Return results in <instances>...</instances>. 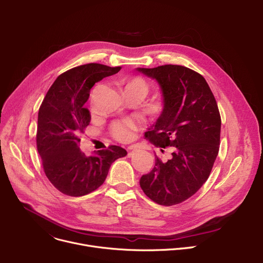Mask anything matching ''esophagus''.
I'll return each mask as SVG.
<instances>
[{
    "instance_id": "esophagus-1",
    "label": "esophagus",
    "mask_w": 263,
    "mask_h": 263,
    "mask_svg": "<svg viewBox=\"0 0 263 263\" xmlns=\"http://www.w3.org/2000/svg\"><path fill=\"white\" fill-rule=\"evenodd\" d=\"M141 148H142V147H141V145L135 144V145H131V146H129V147H128V150L132 151V150H137V149H141Z\"/></svg>"
}]
</instances>
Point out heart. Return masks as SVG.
<instances>
[{
	"label": "heart",
	"mask_w": 263,
	"mask_h": 263,
	"mask_svg": "<svg viewBox=\"0 0 263 263\" xmlns=\"http://www.w3.org/2000/svg\"><path fill=\"white\" fill-rule=\"evenodd\" d=\"M131 89L141 91L143 94L146 95L148 92V84L144 79L139 77H134L130 79L125 86V90H131ZM134 129H135V122L132 120L116 121L111 127L114 137L117 138L118 141H122V142H126L131 139Z\"/></svg>",
	"instance_id": "1"
}]
</instances>
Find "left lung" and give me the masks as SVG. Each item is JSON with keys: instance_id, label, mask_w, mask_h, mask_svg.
I'll use <instances>...</instances> for the list:
<instances>
[{"instance_id": "8db88e82", "label": "left lung", "mask_w": 263, "mask_h": 263, "mask_svg": "<svg viewBox=\"0 0 263 263\" xmlns=\"http://www.w3.org/2000/svg\"><path fill=\"white\" fill-rule=\"evenodd\" d=\"M136 71L156 80L163 98V111L145 137L156 147L172 150L167 162L155 154L154 168L139 184L155 203L176 205L194 196L211 174L220 145L219 109L204 77L186 66Z\"/></svg>"}]
</instances>
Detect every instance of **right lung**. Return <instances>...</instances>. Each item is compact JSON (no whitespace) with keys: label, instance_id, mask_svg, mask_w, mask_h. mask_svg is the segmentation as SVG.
Returning <instances> with one entry per match:
<instances>
[{"label":"right lung","instance_id":"add662e5","mask_svg":"<svg viewBox=\"0 0 263 263\" xmlns=\"http://www.w3.org/2000/svg\"><path fill=\"white\" fill-rule=\"evenodd\" d=\"M99 63L68 69L49 87L38 113L37 148L49 182L66 196L82 197L100 187L114 161L127 155L119 146L86 156L79 148V135L91 115L84 108L93 85L120 71Z\"/></svg>","mask_w":263,"mask_h":263}]
</instances>
